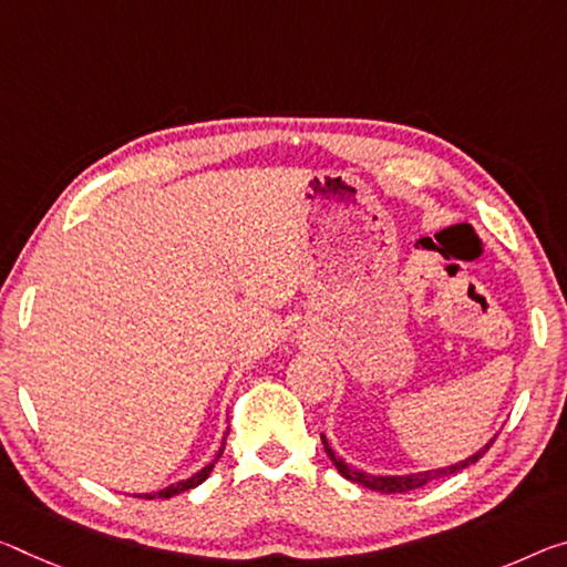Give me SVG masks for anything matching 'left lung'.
Instances as JSON below:
<instances>
[{
  "label": "left lung",
  "mask_w": 567,
  "mask_h": 567,
  "mask_svg": "<svg viewBox=\"0 0 567 567\" xmlns=\"http://www.w3.org/2000/svg\"><path fill=\"white\" fill-rule=\"evenodd\" d=\"M320 439H322V446H326V454L330 456V462L336 464V470H338L340 474H343V477H346L348 482H355V484H361V487H365V489H375V492H383V494H401V492H411V489L424 487V484L434 482V480H442V477H449V474L462 472V470H466V466H470V464L480 462L482 456H484V452H487V449L494 444V439H492V442H489L487 446H482L477 454L466 456L464 462H456V464H452V466H442V470H429V472H416V474H403V477H375V474H365V472H358V470H353V466H348L343 460H340V456H336V452H332L330 444H328V439L322 436V434H320Z\"/></svg>",
  "instance_id": "obj_1"
}]
</instances>
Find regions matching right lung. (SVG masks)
Segmentation results:
<instances>
[{
    "label": "right lung",
    "mask_w": 567,
    "mask_h": 567,
    "mask_svg": "<svg viewBox=\"0 0 567 567\" xmlns=\"http://www.w3.org/2000/svg\"><path fill=\"white\" fill-rule=\"evenodd\" d=\"M227 434H229V431H227ZM224 446H227V436H224V442H221V446H219V454L214 456V462H212V464H206L204 470H199V472L194 474V477L182 480V482H176V484H171V487H166V489H158V492H151V494H138V497H141V499H168V497H174V494H182V492H188V489L199 487V484H202V482L212 474L214 464L219 462V456L224 454Z\"/></svg>",
    "instance_id": "1"
}]
</instances>
